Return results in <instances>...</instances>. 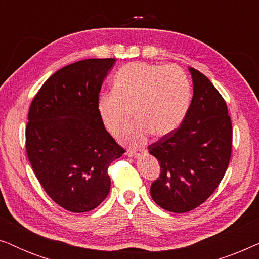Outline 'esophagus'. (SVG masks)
<instances>
[{"mask_svg": "<svg viewBox=\"0 0 259 259\" xmlns=\"http://www.w3.org/2000/svg\"><path fill=\"white\" fill-rule=\"evenodd\" d=\"M144 150H140L139 152H138V151H134V150H131V148H130V150H127V152H126V154L127 155H128V157H139V155L140 154H143L144 153Z\"/></svg>", "mask_w": 259, "mask_h": 259, "instance_id": "obj_1", "label": "esophagus"}]
</instances>
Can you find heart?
<instances>
[{
    "label": "heart",
    "instance_id": "obj_1",
    "mask_svg": "<svg viewBox=\"0 0 259 259\" xmlns=\"http://www.w3.org/2000/svg\"><path fill=\"white\" fill-rule=\"evenodd\" d=\"M191 84L176 65L131 62L113 80V91L102 93L98 111L109 133H120L136 115L137 121L123 133V140L143 144L153 133L164 137L179 127L190 107Z\"/></svg>",
    "mask_w": 259,
    "mask_h": 259
}]
</instances>
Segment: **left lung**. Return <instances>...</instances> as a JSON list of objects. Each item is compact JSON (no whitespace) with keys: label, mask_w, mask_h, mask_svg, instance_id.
Listing matches in <instances>:
<instances>
[{"label":"left lung","mask_w":259,"mask_h":259,"mask_svg":"<svg viewBox=\"0 0 259 259\" xmlns=\"http://www.w3.org/2000/svg\"><path fill=\"white\" fill-rule=\"evenodd\" d=\"M193 97L183 122L152 144L160 176L151 196L166 211L184 213L203 204L221 183L231 158L232 125L226 102L210 80L189 68Z\"/></svg>","instance_id":"obj_1"}]
</instances>
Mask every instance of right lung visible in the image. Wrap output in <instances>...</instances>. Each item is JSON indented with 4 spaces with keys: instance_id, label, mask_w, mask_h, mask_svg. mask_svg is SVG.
I'll return each instance as SVG.
<instances>
[{
    "instance_id": "1",
    "label": "right lung",
    "mask_w": 259,
    "mask_h": 259,
    "mask_svg": "<svg viewBox=\"0 0 259 259\" xmlns=\"http://www.w3.org/2000/svg\"><path fill=\"white\" fill-rule=\"evenodd\" d=\"M115 59H88L53 74L31 101L26 148L35 176L60 206L81 213L111 189L108 166L125 153L98 111L102 82Z\"/></svg>"
}]
</instances>
